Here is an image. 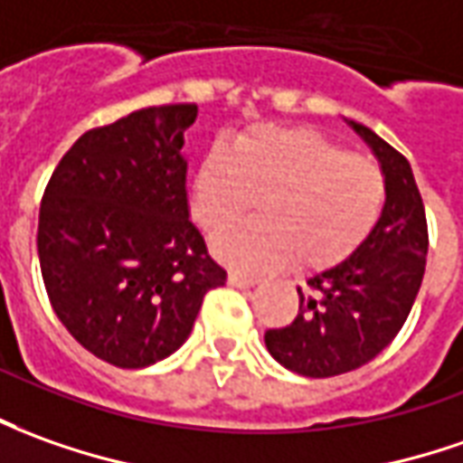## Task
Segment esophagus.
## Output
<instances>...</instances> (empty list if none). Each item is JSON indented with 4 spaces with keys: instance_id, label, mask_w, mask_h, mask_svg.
Wrapping results in <instances>:
<instances>
[{
    "instance_id": "obj_1",
    "label": "esophagus",
    "mask_w": 463,
    "mask_h": 463,
    "mask_svg": "<svg viewBox=\"0 0 463 463\" xmlns=\"http://www.w3.org/2000/svg\"><path fill=\"white\" fill-rule=\"evenodd\" d=\"M260 282L257 277H250V274H239V272H229V285L239 287V289H244V287H254Z\"/></svg>"
}]
</instances>
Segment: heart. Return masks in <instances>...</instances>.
Here are the masks:
<instances>
[{
  "label": "heart",
  "mask_w": 463,
  "mask_h": 463,
  "mask_svg": "<svg viewBox=\"0 0 463 463\" xmlns=\"http://www.w3.org/2000/svg\"><path fill=\"white\" fill-rule=\"evenodd\" d=\"M258 201L260 219L225 231ZM385 203L381 168L307 128L264 126L213 148L189 186L194 222L216 237L213 254L239 269L295 262L325 269L368 239Z\"/></svg>",
  "instance_id": "heart-1"
}]
</instances>
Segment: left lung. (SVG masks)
<instances>
[{
    "label": "left lung",
    "instance_id": "8db88e82",
    "mask_svg": "<svg viewBox=\"0 0 463 463\" xmlns=\"http://www.w3.org/2000/svg\"><path fill=\"white\" fill-rule=\"evenodd\" d=\"M347 126L381 164L383 213L350 257L298 287V317L264 333L269 355L307 378L340 375L375 358L406 323L426 269V212L411 164L371 128Z\"/></svg>",
    "mask_w": 463,
    "mask_h": 463
}]
</instances>
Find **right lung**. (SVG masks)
I'll return each instance as SVG.
<instances>
[{
    "mask_svg": "<svg viewBox=\"0 0 463 463\" xmlns=\"http://www.w3.org/2000/svg\"><path fill=\"white\" fill-rule=\"evenodd\" d=\"M196 105H153L82 133L44 189L37 251L52 310L85 350L146 368L186 343L226 282L191 224L184 133Z\"/></svg>",
    "mask_w": 463,
    "mask_h": 463,
    "instance_id": "add662e5",
    "label": "right lung"
}]
</instances>
